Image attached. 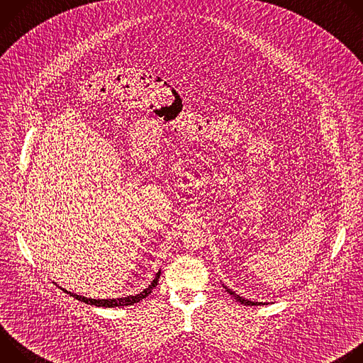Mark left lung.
<instances>
[{"label":"left lung","mask_w":363,"mask_h":363,"mask_svg":"<svg viewBox=\"0 0 363 363\" xmlns=\"http://www.w3.org/2000/svg\"><path fill=\"white\" fill-rule=\"evenodd\" d=\"M224 289L237 300V301H240L241 304H245V306H260V304H266V303H262V301H251V300H247V298H244V297H241V296H238V294H235L233 290H230V289H227L225 286H224Z\"/></svg>","instance_id":"obj_1"}]
</instances>
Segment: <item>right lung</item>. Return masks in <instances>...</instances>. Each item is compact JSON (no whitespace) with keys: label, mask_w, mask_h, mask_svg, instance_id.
Returning <instances> with one entry per match:
<instances>
[{"label":"right lung","mask_w":363,"mask_h":363,"mask_svg":"<svg viewBox=\"0 0 363 363\" xmlns=\"http://www.w3.org/2000/svg\"><path fill=\"white\" fill-rule=\"evenodd\" d=\"M161 277V270L157 273V276H155V279L152 280V283L143 290L140 291L139 294H135V296H128V297H118V298H90V297H84V296H79V294H74V293H70L67 291L66 289L60 287L65 293L73 296L74 298L83 301V303H87V304H91V306H97V307H125V306H132L135 303H139L142 298H146L152 290L157 287L158 284V280Z\"/></svg>","instance_id":"right-lung-1"}]
</instances>
